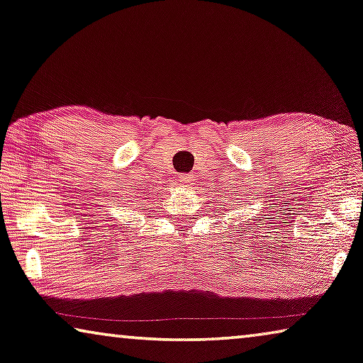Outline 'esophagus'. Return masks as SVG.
<instances>
[{"mask_svg":"<svg viewBox=\"0 0 363 363\" xmlns=\"http://www.w3.org/2000/svg\"><path fill=\"white\" fill-rule=\"evenodd\" d=\"M177 181H179L182 186H187V184L192 182V177L189 176V174H181L179 177H177Z\"/></svg>","mask_w":363,"mask_h":363,"instance_id":"obj_1","label":"esophagus"}]
</instances>
